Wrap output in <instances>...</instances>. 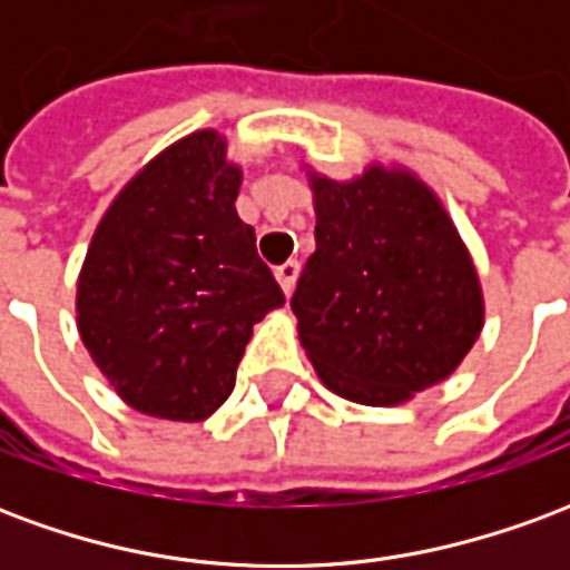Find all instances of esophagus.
Here are the masks:
<instances>
[{"mask_svg":"<svg viewBox=\"0 0 570 570\" xmlns=\"http://www.w3.org/2000/svg\"><path fill=\"white\" fill-rule=\"evenodd\" d=\"M274 277H277V284L284 289V296L293 293V286H296V277H298V262H284V265H277L274 268Z\"/></svg>","mask_w":570,"mask_h":570,"instance_id":"obj_1","label":"esophagus"}]
</instances>
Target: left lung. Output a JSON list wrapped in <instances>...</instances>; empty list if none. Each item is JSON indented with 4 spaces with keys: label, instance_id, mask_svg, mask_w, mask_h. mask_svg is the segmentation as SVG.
I'll list each match as a JSON object with an SVG mask.
<instances>
[{
    "label": "left lung",
    "instance_id": "8db88e82",
    "mask_svg": "<svg viewBox=\"0 0 570 570\" xmlns=\"http://www.w3.org/2000/svg\"><path fill=\"white\" fill-rule=\"evenodd\" d=\"M314 240L293 293L298 342L333 394L403 406L442 384L485 323L476 265L440 195L403 164L351 179L302 164Z\"/></svg>",
    "mask_w": 570,
    "mask_h": 570
}]
</instances>
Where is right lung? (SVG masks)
<instances>
[{
    "label": "right lung",
    "instance_id": "add662e5",
    "mask_svg": "<svg viewBox=\"0 0 570 570\" xmlns=\"http://www.w3.org/2000/svg\"><path fill=\"white\" fill-rule=\"evenodd\" d=\"M240 183L225 134L195 130L142 164L94 228L76 326L142 415L210 419L235 391L253 326L284 305L235 210Z\"/></svg>",
    "mask_w": 570,
    "mask_h": 570
}]
</instances>
